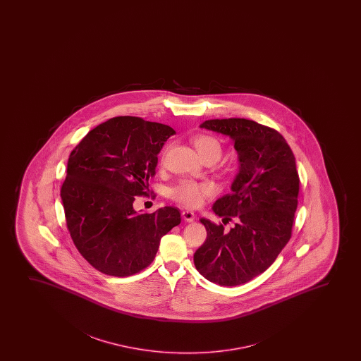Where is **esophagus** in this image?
<instances>
[{
  "label": "esophagus",
  "instance_id": "34e87169",
  "mask_svg": "<svg viewBox=\"0 0 361 361\" xmlns=\"http://www.w3.org/2000/svg\"><path fill=\"white\" fill-rule=\"evenodd\" d=\"M183 221H186L188 223H192L195 221V213L191 211H183Z\"/></svg>",
  "mask_w": 361,
  "mask_h": 361
}]
</instances>
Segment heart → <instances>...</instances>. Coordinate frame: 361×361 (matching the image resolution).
I'll use <instances>...</instances> for the list:
<instances>
[{
  "label": "heart",
  "mask_w": 361,
  "mask_h": 361,
  "mask_svg": "<svg viewBox=\"0 0 361 361\" xmlns=\"http://www.w3.org/2000/svg\"><path fill=\"white\" fill-rule=\"evenodd\" d=\"M193 145L203 160L217 161L222 157V143L207 134H200L193 138ZM216 188L211 183H195V181H181L175 188L170 190V196L186 207H198L202 204L203 200L212 196Z\"/></svg>",
  "instance_id": "heart-1"
}]
</instances>
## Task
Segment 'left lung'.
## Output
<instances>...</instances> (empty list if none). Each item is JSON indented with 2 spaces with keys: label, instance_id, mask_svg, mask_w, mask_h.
Wrapping results in <instances>:
<instances>
[{
  "label": "left lung",
  "instance_id": "8db88e82",
  "mask_svg": "<svg viewBox=\"0 0 361 361\" xmlns=\"http://www.w3.org/2000/svg\"><path fill=\"white\" fill-rule=\"evenodd\" d=\"M200 127L232 139L239 169L232 193L212 207L223 222L235 224L226 232L201 218L207 239L193 262L208 281L237 286L265 271L291 238L300 190L296 160L281 134L250 119H209Z\"/></svg>",
  "mask_w": 361,
  "mask_h": 361
}]
</instances>
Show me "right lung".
Segmentation results:
<instances>
[{"mask_svg": "<svg viewBox=\"0 0 361 361\" xmlns=\"http://www.w3.org/2000/svg\"><path fill=\"white\" fill-rule=\"evenodd\" d=\"M173 134L165 124L114 117L90 130L70 154L60 196L75 247L96 270L117 277L142 271L161 238L181 222L176 207L133 208Z\"/></svg>", "mask_w": 361, "mask_h": 361, "instance_id": "obj_1", "label": "right lung"}]
</instances>
